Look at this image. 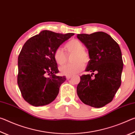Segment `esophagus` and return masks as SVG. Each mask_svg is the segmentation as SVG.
Segmentation results:
<instances>
[{
	"mask_svg": "<svg viewBox=\"0 0 135 135\" xmlns=\"http://www.w3.org/2000/svg\"><path fill=\"white\" fill-rule=\"evenodd\" d=\"M70 78H72V76H66V79H69Z\"/></svg>",
	"mask_w": 135,
	"mask_h": 135,
	"instance_id": "esophagus-1",
	"label": "esophagus"
}]
</instances>
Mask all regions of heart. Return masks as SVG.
<instances>
[{
	"instance_id": "obj_1",
	"label": "heart",
	"mask_w": 135,
	"mask_h": 135,
	"mask_svg": "<svg viewBox=\"0 0 135 135\" xmlns=\"http://www.w3.org/2000/svg\"><path fill=\"white\" fill-rule=\"evenodd\" d=\"M65 49L68 55L75 54L73 61L74 63L66 65L60 68L61 74L65 76H71L83 71L85 65L90 61V56L84 50V47L81 41L73 39L65 45ZM54 58L57 64L63 65L68 60V55L62 48H57L54 53Z\"/></svg>"
}]
</instances>
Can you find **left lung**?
<instances>
[{"label": "left lung", "instance_id": "left-lung-1", "mask_svg": "<svg viewBox=\"0 0 135 135\" xmlns=\"http://www.w3.org/2000/svg\"><path fill=\"white\" fill-rule=\"evenodd\" d=\"M77 37L88 50L90 60L85 71L91 72L80 77L77 94L85 105L103 107L112 100L121 85L123 62L120 48L110 35L103 32L78 34Z\"/></svg>", "mask_w": 135, "mask_h": 135}]
</instances>
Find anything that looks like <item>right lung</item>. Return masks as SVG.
<instances>
[{"label":"right lung","mask_w":135,"mask_h":135,"mask_svg":"<svg viewBox=\"0 0 135 135\" xmlns=\"http://www.w3.org/2000/svg\"><path fill=\"white\" fill-rule=\"evenodd\" d=\"M74 33L43 30L24 44L18 58L17 83L23 99L34 107L47 105L56 98L65 76L59 73L54 53Z\"/></svg>","instance_id":"1"}]
</instances>
